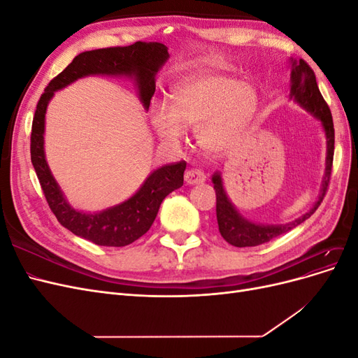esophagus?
<instances>
[{
	"instance_id": "esophagus-1",
	"label": "esophagus",
	"mask_w": 358,
	"mask_h": 358,
	"mask_svg": "<svg viewBox=\"0 0 358 358\" xmlns=\"http://www.w3.org/2000/svg\"><path fill=\"white\" fill-rule=\"evenodd\" d=\"M204 180H206V175L200 169H191L185 173V182L188 185H199V183H203Z\"/></svg>"
}]
</instances>
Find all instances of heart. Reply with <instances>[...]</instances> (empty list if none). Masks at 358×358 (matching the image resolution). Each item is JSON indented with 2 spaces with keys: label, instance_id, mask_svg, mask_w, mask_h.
<instances>
[{
  "label": "heart",
  "instance_id": "b5f03b06",
  "mask_svg": "<svg viewBox=\"0 0 358 358\" xmlns=\"http://www.w3.org/2000/svg\"><path fill=\"white\" fill-rule=\"evenodd\" d=\"M257 107L251 85L222 74H206L183 82L170 96V112L158 109L152 124L158 136L178 143L182 128L197 129L203 149L218 152L231 143Z\"/></svg>",
  "mask_w": 358,
  "mask_h": 358
}]
</instances>
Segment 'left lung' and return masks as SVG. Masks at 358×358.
I'll return each mask as SVG.
<instances>
[{
  "mask_svg": "<svg viewBox=\"0 0 358 358\" xmlns=\"http://www.w3.org/2000/svg\"><path fill=\"white\" fill-rule=\"evenodd\" d=\"M291 99H294L303 109H306L317 119H320L324 131L327 137V158H326V176L322 180V188L320 199L313 208L300 216L299 220L292 221L289 224H280V225H263V224H254L251 221L245 220L243 216L236 210L231 201L227 197V194L222 187V179L220 173H215L212 176L213 188L216 194V220H218L220 233L224 239L233 246L237 248H246V246H257L266 243L268 241L275 239V237L289 231L294 229L303 221H306L309 216L318 209L324 196L327 192V187L331 178V167H333V155H334V128H333V117L330 107L322 99V95L318 90L315 73L308 66L306 61L299 59L292 61V70H291Z\"/></svg>",
  "mask_w": 358,
  "mask_h": 358,
  "instance_id": "8db88e82",
  "label": "left lung"
}]
</instances>
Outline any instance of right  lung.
Listing matches in <instances>:
<instances>
[{
  "instance_id": "1",
  "label": "right lung",
  "mask_w": 358,
  "mask_h": 358,
  "mask_svg": "<svg viewBox=\"0 0 358 358\" xmlns=\"http://www.w3.org/2000/svg\"><path fill=\"white\" fill-rule=\"evenodd\" d=\"M169 58L162 43L136 41L129 46L82 52L46 86L37 103L31 128V162L50 210L73 234L100 246H127L142 237L155 221L159 206L171 191L183 185L187 162L162 166L150 175L133 197L96 213L74 210L64 199L45 158V115L53 92L90 74L136 76L140 100L149 109L155 94V74Z\"/></svg>"
}]
</instances>
